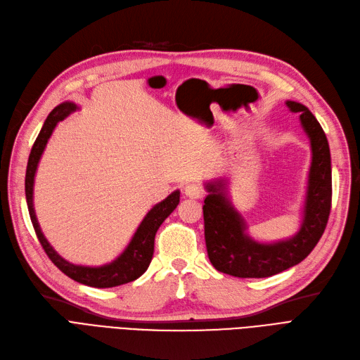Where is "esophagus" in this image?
Segmentation results:
<instances>
[{
  "mask_svg": "<svg viewBox=\"0 0 360 360\" xmlns=\"http://www.w3.org/2000/svg\"><path fill=\"white\" fill-rule=\"evenodd\" d=\"M184 191H185V195L190 197V198H202L203 194H205V190L198 184L185 185Z\"/></svg>",
  "mask_w": 360,
  "mask_h": 360,
  "instance_id": "34e87169",
  "label": "esophagus"
}]
</instances>
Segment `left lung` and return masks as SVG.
I'll use <instances>...</instances> for the list:
<instances>
[{
  "instance_id": "obj_1",
  "label": "left lung",
  "mask_w": 360,
  "mask_h": 360,
  "mask_svg": "<svg viewBox=\"0 0 360 360\" xmlns=\"http://www.w3.org/2000/svg\"><path fill=\"white\" fill-rule=\"evenodd\" d=\"M292 112H300L301 124L311 142L309 190L300 231L285 242L262 245L245 233L243 218L225 197L222 185H207L205 198V238L214 267L242 278H261L282 273L309 257L326 229L332 203L330 153L325 131L307 106L288 101Z\"/></svg>"
}]
</instances>
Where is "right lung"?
Returning <instances> with one entry per match:
<instances>
[{
    "label": "right lung",
    "instance_id": "right-lung-1",
    "mask_svg": "<svg viewBox=\"0 0 360 360\" xmlns=\"http://www.w3.org/2000/svg\"><path fill=\"white\" fill-rule=\"evenodd\" d=\"M75 110H77V105L72 102H63L58 105L56 108L49 114L41 130H39L30 154L28 166H26V176H25L26 203H28L30 217H31L34 230L39 243H41L50 261L55 264L63 274L71 277L72 281L78 283H83L91 288H114V286H120V285L136 281V278L141 277L146 271V269H148L154 254L155 233L160 225L163 224V221L176 209L179 203V191H173L169 197L165 198L163 202L155 205L148 214H146V217L138 227L135 236L131 237L129 246L124 249L123 254L111 264L102 265V267H83V265H74L68 261H65L62 257H59L58 252H55V249L50 246V243L46 240V237L43 236L41 230H39V225L34 212V203H32L34 176H35L39 157H41L46 148V143L51 136V131L55 130L59 122H62L63 118L68 117Z\"/></svg>",
    "mask_w": 360,
    "mask_h": 360
}]
</instances>
